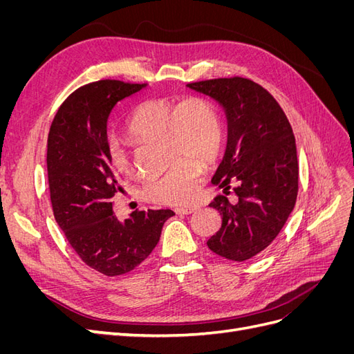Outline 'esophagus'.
Wrapping results in <instances>:
<instances>
[{
  "label": "esophagus",
  "mask_w": 354,
  "mask_h": 354,
  "mask_svg": "<svg viewBox=\"0 0 354 354\" xmlns=\"http://www.w3.org/2000/svg\"><path fill=\"white\" fill-rule=\"evenodd\" d=\"M176 211V214H180V216H181V214H183V216H187V214H192V212H195L196 211V208H176L174 209Z\"/></svg>",
  "instance_id": "1"
}]
</instances>
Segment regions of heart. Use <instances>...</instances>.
Masks as SVG:
<instances>
[{"mask_svg": "<svg viewBox=\"0 0 354 354\" xmlns=\"http://www.w3.org/2000/svg\"><path fill=\"white\" fill-rule=\"evenodd\" d=\"M128 133L137 138L165 143L173 162L164 174L147 178L143 198L164 205H185L201 186L203 166L212 164L221 152L224 130L221 116L211 100L192 94L180 102L155 99L142 103L128 122ZM108 159L121 176L133 171L131 158L118 138H109Z\"/></svg>", "mask_w": 354, "mask_h": 354, "instance_id": "b5f03b06", "label": "heart"}]
</instances>
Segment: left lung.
Returning a JSON list of instances; mask_svg holds the SVG:
<instances>
[{"label": "left lung", "instance_id": "left-lung-1", "mask_svg": "<svg viewBox=\"0 0 354 354\" xmlns=\"http://www.w3.org/2000/svg\"><path fill=\"white\" fill-rule=\"evenodd\" d=\"M226 109L227 149L211 183L232 203L217 196L209 207L221 216L220 230L208 248L232 261L250 260L264 251L294 209L298 195L295 137L273 95L248 78L230 77L187 84Z\"/></svg>", "mask_w": 354, "mask_h": 354}]
</instances>
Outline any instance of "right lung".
<instances>
[{"instance_id":"1","label":"right lung","mask_w":354,"mask_h":354,"mask_svg":"<svg viewBox=\"0 0 354 354\" xmlns=\"http://www.w3.org/2000/svg\"><path fill=\"white\" fill-rule=\"evenodd\" d=\"M143 84L100 80L82 85L60 104L47 140L53 214L72 250L95 272L134 270L159 242L171 209L136 211L124 223L113 214L118 186L108 159L106 122L116 102Z\"/></svg>"}]
</instances>
